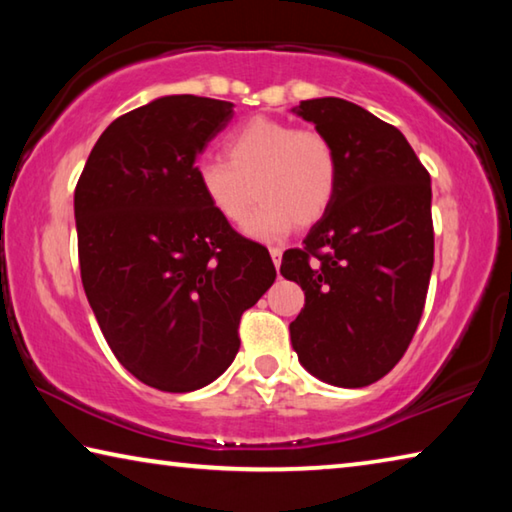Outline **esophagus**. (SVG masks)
Instances as JSON below:
<instances>
[{
  "label": "esophagus",
  "mask_w": 512,
  "mask_h": 512,
  "mask_svg": "<svg viewBox=\"0 0 512 512\" xmlns=\"http://www.w3.org/2000/svg\"><path fill=\"white\" fill-rule=\"evenodd\" d=\"M271 259H273L275 268H280V264H282V248H271Z\"/></svg>",
  "instance_id": "1"
}]
</instances>
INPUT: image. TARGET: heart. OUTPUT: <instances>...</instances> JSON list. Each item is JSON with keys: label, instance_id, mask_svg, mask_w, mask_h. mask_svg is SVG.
I'll use <instances>...</instances> for the list:
<instances>
[{"label": "heart", "instance_id": "b5f03b06", "mask_svg": "<svg viewBox=\"0 0 512 512\" xmlns=\"http://www.w3.org/2000/svg\"><path fill=\"white\" fill-rule=\"evenodd\" d=\"M223 157L198 164V185L214 214L230 225L244 223L259 198L262 207L246 225L255 239L314 225L334 201L339 160L316 128L253 117L225 135Z\"/></svg>", "mask_w": 512, "mask_h": 512}]
</instances>
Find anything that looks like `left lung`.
I'll return each instance as SVG.
<instances>
[{"mask_svg": "<svg viewBox=\"0 0 512 512\" xmlns=\"http://www.w3.org/2000/svg\"><path fill=\"white\" fill-rule=\"evenodd\" d=\"M332 142L339 183L280 273L305 291L293 350L327 384L361 388L388 375L418 329L433 268L431 178L395 126L325 97L293 108Z\"/></svg>", "mask_w": 512, "mask_h": 512, "instance_id": "1", "label": "left lung"}]
</instances>
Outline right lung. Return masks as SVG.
Instances as JSON below:
<instances>
[{
  "label": "right lung",
  "instance_id": "obj_1",
  "mask_svg": "<svg viewBox=\"0 0 512 512\" xmlns=\"http://www.w3.org/2000/svg\"><path fill=\"white\" fill-rule=\"evenodd\" d=\"M235 103L173 94L117 117L74 192L85 296L112 354L164 393L214 381L239 352L241 314L271 289L264 246L207 205L196 160Z\"/></svg>",
  "mask_w": 512,
  "mask_h": 512
}]
</instances>
